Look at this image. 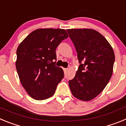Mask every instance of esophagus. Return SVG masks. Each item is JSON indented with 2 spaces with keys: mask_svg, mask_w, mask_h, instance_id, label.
Segmentation results:
<instances>
[{
  "mask_svg": "<svg viewBox=\"0 0 126 126\" xmlns=\"http://www.w3.org/2000/svg\"><path fill=\"white\" fill-rule=\"evenodd\" d=\"M67 69H67V68H63V70H64V72H65H65H66L67 71Z\"/></svg>",
  "mask_w": 126,
  "mask_h": 126,
  "instance_id": "34e87169",
  "label": "esophagus"
}]
</instances>
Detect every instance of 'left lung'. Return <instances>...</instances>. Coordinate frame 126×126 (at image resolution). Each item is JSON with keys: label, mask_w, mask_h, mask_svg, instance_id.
<instances>
[{"label": "left lung", "mask_w": 126, "mask_h": 126, "mask_svg": "<svg viewBox=\"0 0 126 126\" xmlns=\"http://www.w3.org/2000/svg\"><path fill=\"white\" fill-rule=\"evenodd\" d=\"M80 65L69 81L73 96L83 101L97 96L111 78L115 61L113 48L106 38L92 29L67 30Z\"/></svg>", "instance_id": "8db88e82"}]
</instances>
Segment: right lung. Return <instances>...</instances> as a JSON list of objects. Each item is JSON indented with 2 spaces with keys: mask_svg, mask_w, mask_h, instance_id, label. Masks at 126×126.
Returning <instances> with one entry per match:
<instances>
[{
  "mask_svg": "<svg viewBox=\"0 0 126 126\" xmlns=\"http://www.w3.org/2000/svg\"><path fill=\"white\" fill-rule=\"evenodd\" d=\"M68 37L63 29H38L29 34L17 47L16 67L22 86L38 100L53 96L64 71L55 66V50Z\"/></svg>",
  "mask_w": 126,
  "mask_h": 126,
  "instance_id": "obj_1",
  "label": "right lung"
}]
</instances>
